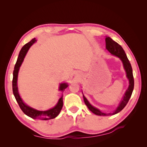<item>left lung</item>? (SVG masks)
<instances>
[{"mask_svg":"<svg viewBox=\"0 0 147 147\" xmlns=\"http://www.w3.org/2000/svg\"><path fill=\"white\" fill-rule=\"evenodd\" d=\"M105 43H106L107 50L111 54L119 57L120 59L122 61L123 65H124V68L125 69L126 72V77L129 80V85L127 90H126L125 94L124 95L123 100H121V102H120V104L118 107L117 110L113 113H104L101 112L99 109L94 107H92L90 103H89V102L88 101L86 97L83 95L84 102L86 105V106L88 107V108L90 109V110L93 113H94L97 115H99V116H109V115H113L115 114H117L118 112H119L120 111H121L127 105V102L129 100L130 97L132 95V93L133 90H134V77H133V74H132V67L130 64L129 61L127 59L125 52H124V51L123 50V48L121 47V45H119L118 43L115 42L112 38L109 37H106Z\"/></svg>","mask_w":147,"mask_h":147,"instance_id":"1","label":"left lung"}]
</instances>
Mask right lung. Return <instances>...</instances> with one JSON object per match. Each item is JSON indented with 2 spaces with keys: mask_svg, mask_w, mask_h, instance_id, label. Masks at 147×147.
Wrapping results in <instances>:
<instances>
[{
  "mask_svg": "<svg viewBox=\"0 0 147 147\" xmlns=\"http://www.w3.org/2000/svg\"><path fill=\"white\" fill-rule=\"evenodd\" d=\"M37 40H35V38L31 40L26 43L23 47L20 52V54L18 57L17 61L15 65V69L13 70V80H12V88H13V92L15 96V99L18 104L20 109L23 111L24 114L28 115V117L32 118L33 119H43V120H48L50 119H53L56 118L57 115L60 113L61 110L63 108V96L59 99L58 102L56 105L47 111H39L37 110L34 109L26 105L24 102L22 100L20 97L18 91L17 87V79H18V71L20 69V66L23 63L24 57L27 53L29 48L31 45L34 44ZM68 86V84L66 83H61L59 86V90L63 91Z\"/></svg>",
  "mask_w": 147,
  "mask_h": 147,
  "instance_id": "add662e5",
  "label": "right lung"
}]
</instances>
